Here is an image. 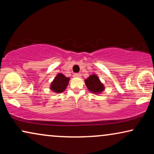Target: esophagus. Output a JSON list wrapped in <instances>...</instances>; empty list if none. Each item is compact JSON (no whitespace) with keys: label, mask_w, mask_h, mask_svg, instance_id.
<instances>
[{"label":"esophagus","mask_w":154,"mask_h":154,"mask_svg":"<svg viewBox=\"0 0 154 154\" xmlns=\"http://www.w3.org/2000/svg\"><path fill=\"white\" fill-rule=\"evenodd\" d=\"M73 75H74V77H75V78H81V73H75Z\"/></svg>","instance_id":"esophagus-1"}]
</instances>
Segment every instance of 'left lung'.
Instances as JSON below:
<instances>
[{
    "label": "left lung",
    "instance_id": "left-lung-1",
    "mask_svg": "<svg viewBox=\"0 0 154 154\" xmlns=\"http://www.w3.org/2000/svg\"><path fill=\"white\" fill-rule=\"evenodd\" d=\"M84 81L88 90L92 93L100 94L104 91V85L101 82L100 78L95 73L89 75V77L84 80Z\"/></svg>",
    "mask_w": 154,
    "mask_h": 154
}]
</instances>
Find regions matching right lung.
I'll return each mask as SVG.
<instances>
[{
    "mask_svg": "<svg viewBox=\"0 0 154 154\" xmlns=\"http://www.w3.org/2000/svg\"><path fill=\"white\" fill-rule=\"evenodd\" d=\"M69 81L70 78L66 77L62 73H59L52 81L50 89L54 93H62L66 90L69 85Z\"/></svg>",
    "mask_w": 154,
    "mask_h": 154,
    "instance_id": "add662e5",
    "label": "right lung"
}]
</instances>
